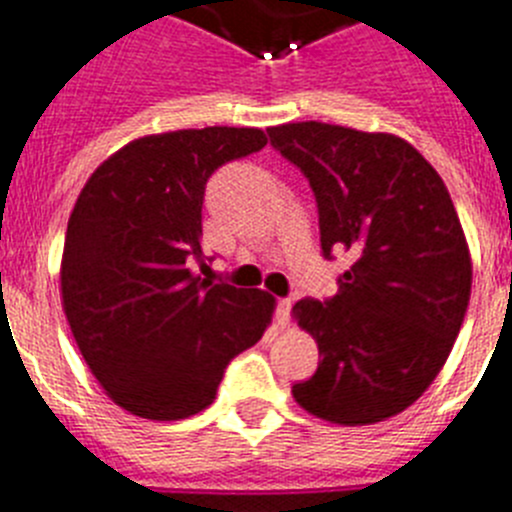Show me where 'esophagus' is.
<instances>
[{
  "mask_svg": "<svg viewBox=\"0 0 512 512\" xmlns=\"http://www.w3.org/2000/svg\"><path fill=\"white\" fill-rule=\"evenodd\" d=\"M289 312H292V300H279L277 302V320L279 325L289 323Z\"/></svg>",
  "mask_w": 512,
  "mask_h": 512,
  "instance_id": "obj_1",
  "label": "esophagus"
}]
</instances>
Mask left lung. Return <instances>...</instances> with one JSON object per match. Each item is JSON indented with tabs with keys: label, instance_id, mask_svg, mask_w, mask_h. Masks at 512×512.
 Instances as JSON below:
<instances>
[{
	"label": "left lung",
	"instance_id": "1",
	"mask_svg": "<svg viewBox=\"0 0 512 512\" xmlns=\"http://www.w3.org/2000/svg\"><path fill=\"white\" fill-rule=\"evenodd\" d=\"M269 138L315 192L323 256H351L336 297L292 307L320 351L318 372L292 395L328 423L392 418L438 377L472 295L449 189L392 133L310 120L269 128Z\"/></svg>",
	"mask_w": 512,
	"mask_h": 512
}]
</instances>
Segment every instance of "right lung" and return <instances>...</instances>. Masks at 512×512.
Here are the masks:
<instances>
[{
	"instance_id": "1",
	"label": "right lung",
	"mask_w": 512,
	"mask_h": 512,
	"mask_svg": "<svg viewBox=\"0 0 512 512\" xmlns=\"http://www.w3.org/2000/svg\"><path fill=\"white\" fill-rule=\"evenodd\" d=\"M266 146L259 128L143 135L94 169L69 217L61 302L104 395L148 420L212 405L233 356L261 341L274 315L264 289L212 284L202 200L215 169Z\"/></svg>"
}]
</instances>
